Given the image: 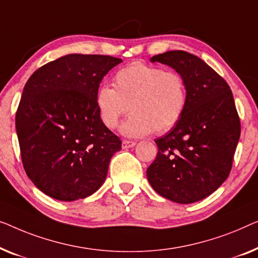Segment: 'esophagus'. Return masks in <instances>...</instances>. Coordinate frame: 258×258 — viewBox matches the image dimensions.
Segmentation results:
<instances>
[{"mask_svg":"<svg viewBox=\"0 0 258 258\" xmlns=\"http://www.w3.org/2000/svg\"><path fill=\"white\" fill-rule=\"evenodd\" d=\"M136 146V143L134 141H130V140H122V148H131Z\"/></svg>","mask_w":258,"mask_h":258,"instance_id":"esophagus-1","label":"esophagus"}]
</instances>
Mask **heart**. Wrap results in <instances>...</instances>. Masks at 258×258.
<instances>
[{"label":"heart","instance_id":"b5f03b06","mask_svg":"<svg viewBox=\"0 0 258 258\" xmlns=\"http://www.w3.org/2000/svg\"><path fill=\"white\" fill-rule=\"evenodd\" d=\"M186 99V84L179 74L133 63L115 74L114 88L100 86L96 104L101 122L108 128H114L128 110L132 112L120 132L136 138L172 128L183 113Z\"/></svg>","mask_w":258,"mask_h":258}]
</instances>
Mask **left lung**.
<instances>
[{
	"instance_id": "left-lung-1",
	"label": "left lung",
	"mask_w": 258,
	"mask_h": 258,
	"mask_svg": "<svg viewBox=\"0 0 258 258\" xmlns=\"http://www.w3.org/2000/svg\"><path fill=\"white\" fill-rule=\"evenodd\" d=\"M183 78L187 99L174 127L155 139L158 154L147 168L153 189L188 205L214 193L229 175L241 134L233 93L227 82L201 58L175 50L151 58Z\"/></svg>"
}]
</instances>
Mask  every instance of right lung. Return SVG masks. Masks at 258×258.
Listing matches in <instances>:
<instances>
[{"label":"right lung","mask_w":258,"mask_h":258,"mask_svg":"<svg viewBox=\"0 0 258 258\" xmlns=\"http://www.w3.org/2000/svg\"><path fill=\"white\" fill-rule=\"evenodd\" d=\"M120 58L71 53L43 65L28 79L16 112L25 173L59 201L97 191L121 141L100 120L96 96Z\"/></svg>","instance_id":"obj_1"}]
</instances>
